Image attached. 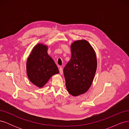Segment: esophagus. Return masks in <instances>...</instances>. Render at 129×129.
Instances as JSON below:
<instances>
[{
	"label": "esophagus",
	"mask_w": 129,
	"mask_h": 129,
	"mask_svg": "<svg viewBox=\"0 0 129 129\" xmlns=\"http://www.w3.org/2000/svg\"><path fill=\"white\" fill-rule=\"evenodd\" d=\"M59 72H60V73L61 75H62L63 73V69H62V67H60L59 68Z\"/></svg>",
	"instance_id": "34e87169"
}]
</instances>
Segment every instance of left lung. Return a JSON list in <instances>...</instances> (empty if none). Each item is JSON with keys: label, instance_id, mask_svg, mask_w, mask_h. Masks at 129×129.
<instances>
[{"label": "left lung", "instance_id": "left-lung-1", "mask_svg": "<svg viewBox=\"0 0 129 129\" xmlns=\"http://www.w3.org/2000/svg\"><path fill=\"white\" fill-rule=\"evenodd\" d=\"M72 56L63 69L66 85L74 96L87 92L90 87L97 69L96 54L89 43L77 40L71 45Z\"/></svg>", "mask_w": 129, "mask_h": 129}]
</instances>
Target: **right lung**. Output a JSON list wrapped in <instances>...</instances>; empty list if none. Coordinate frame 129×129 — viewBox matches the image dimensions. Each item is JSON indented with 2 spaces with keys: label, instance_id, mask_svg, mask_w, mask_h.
<instances>
[{
  "label": "right lung",
  "instance_id": "add662e5",
  "mask_svg": "<svg viewBox=\"0 0 129 129\" xmlns=\"http://www.w3.org/2000/svg\"><path fill=\"white\" fill-rule=\"evenodd\" d=\"M47 47L38 44L34 47L27 61V74L31 82L41 88L51 76L58 74V68L47 52Z\"/></svg>",
  "mask_w": 129,
  "mask_h": 129
}]
</instances>
